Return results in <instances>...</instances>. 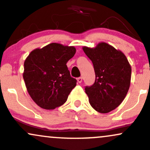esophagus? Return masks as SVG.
Listing matches in <instances>:
<instances>
[{
  "label": "esophagus",
  "mask_w": 150,
  "mask_h": 150,
  "mask_svg": "<svg viewBox=\"0 0 150 150\" xmlns=\"http://www.w3.org/2000/svg\"><path fill=\"white\" fill-rule=\"evenodd\" d=\"M77 80H78V82L79 83H81L82 82H83V78H81V77H80V78H77Z\"/></svg>",
  "instance_id": "esophagus-1"
}]
</instances>
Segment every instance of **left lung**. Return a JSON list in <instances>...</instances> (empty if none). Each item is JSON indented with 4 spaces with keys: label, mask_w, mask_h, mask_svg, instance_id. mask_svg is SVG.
Returning a JSON list of instances; mask_svg holds the SVG:
<instances>
[{
    "label": "left lung",
    "mask_w": 150,
    "mask_h": 150,
    "mask_svg": "<svg viewBox=\"0 0 150 150\" xmlns=\"http://www.w3.org/2000/svg\"><path fill=\"white\" fill-rule=\"evenodd\" d=\"M92 61L96 81L85 90L91 106L101 113L114 110L125 98L131 83L132 67L125 54L105 42L83 47Z\"/></svg>",
    "instance_id": "8db88e82"
}]
</instances>
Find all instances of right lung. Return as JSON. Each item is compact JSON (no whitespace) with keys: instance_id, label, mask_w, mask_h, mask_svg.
<instances>
[{"instance_id":"add662e5","label":"right lung","mask_w":150,"mask_h":150,"mask_svg":"<svg viewBox=\"0 0 150 150\" xmlns=\"http://www.w3.org/2000/svg\"><path fill=\"white\" fill-rule=\"evenodd\" d=\"M76 52L72 46L51 43L31 51L24 61L23 78L32 100L44 109L64 104L77 80L70 76L67 62Z\"/></svg>"}]
</instances>
